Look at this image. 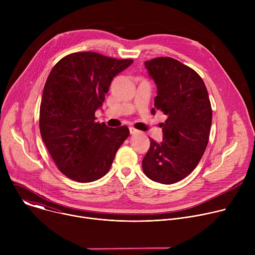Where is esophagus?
I'll return each instance as SVG.
<instances>
[{"label": "esophagus", "instance_id": "obj_1", "mask_svg": "<svg viewBox=\"0 0 255 255\" xmlns=\"http://www.w3.org/2000/svg\"><path fill=\"white\" fill-rule=\"evenodd\" d=\"M129 130H130V133H131L132 135H134V134L138 133V130H137V129H135L134 127H130V128H129Z\"/></svg>", "mask_w": 255, "mask_h": 255}]
</instances>
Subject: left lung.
<instances>
[{
	"mask_svg": "<svg viewBox=\"0 0 255 255\" xmlns=\"http://www.w3.org/2000/svg\"><path fill=\"white\" fill-rule=\"evenodd\" d=\"M145 66L157 87L151 112L159 110L167 119L162 123L163 142L150 139L142 168L150 179L170 185L188 176L206 150L211 102L204 81L188 65L171 57H156L145 61Z\"/></svg>",
	"mask_w": 255,
	"mask_h": 255,
	"instance_id": "8db88e82",
	"label": "left lung"
}]
</instances>
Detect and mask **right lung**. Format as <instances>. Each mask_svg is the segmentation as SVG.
Here are the masks:
<instances>
[{
  "label": "right lung",
  "instance_id": "add662e5",
  "mask_svg": "<svg viewBox=\"0 0 255 255\" xmlns=\"http://www.w3.org/2000/svg\"><path fill=\"white\" fill-rule=\"evenodd\" d=\"M97 52H75L51 69L40 104L42 140L57 168L68 178L91 183L110 169L129 136L126 126L95 122L112 80L132 64Z\"/></svg>",
  "mask_w": 255,
  "mask_h": 255
}]
</instances>
